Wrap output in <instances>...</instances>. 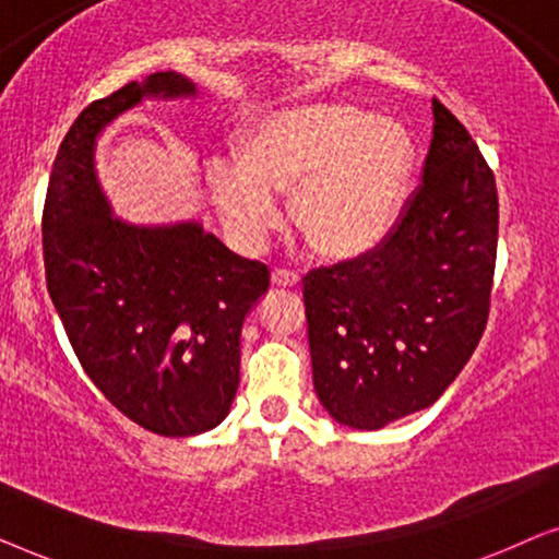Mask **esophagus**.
I'll return each instance as SVG.
<instances>
[{"mask_svg":"<svg viewBox=\"0 0 559 559\" xmlns=\"http://www.w3.org/2000/svg\"><path fill=\"white\" fill-rule=\"evenodd\" d=\"M272 285L274 287H297V285H300V277H297L295 272L274 270L272 272Z\"/></svg>","mask_w":559,"mask_h":559,"instance_id":"obj_1","label":"esophagus"}]
</instances>
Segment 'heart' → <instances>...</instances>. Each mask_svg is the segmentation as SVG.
<instances>
[{
	"label": "heart",
	"mask_w": 559,
	"mask_h": 559,
	"mask_svg": "<svg viewBox=\"0 0 559 559\" xmlns=\"http://www.w3.org/2000/svg\"><path fill=\"white\" fill-rule=\"evenodd\" d=\"M415 150L402 124L354 104H310L257 124L241 163L211 165L218 216L241 251L262 249L280 224L274 195L295 189L293 224L328 259L377 247L400 213Z\"/></svg>",
	"instance_id": "obj_1"
}]
</instances>
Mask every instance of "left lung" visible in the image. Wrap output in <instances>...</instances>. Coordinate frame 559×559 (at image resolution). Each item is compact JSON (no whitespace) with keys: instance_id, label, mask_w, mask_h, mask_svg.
Here are the masks:
<instances>
[{"instance_id":"obj_1","label":"left lung","mask_w":559,"mask_h":559,"mask_svg":"<svg viewBox=\"0 0 559 559\" xmlns=\"http://www.w3.org/2000/svg\"><path fill=\"white\" fill-rule=\"evenodd\" d=\"M423 180L377 247L305 274L318 400L341 425L379 430L430 407L488 323L499 193L461 121L432 98Z\"/></svg>"}]
</instances>
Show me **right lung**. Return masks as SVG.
Returning a JSON list of instances; mask_svg holds the SVG:
<instances>
[{
  "mask_svg": "<svg viewBox=\"0 0 559 559\" xmlns=\"http://www.w3.org/2000/svg\"><path fill=\"white\" fill-rule=\"evenodd\" d=\"M173 71L127 83L79 114L60 142L43 209L50 300L83 371L144 430L188 438L216 427L239 389L241 325L270 270L201 224L111 218L94 173L102 129L144 96H193Z\"/></svg>",
  "mask_w": 559,
  "mask_h": 559,
  "instance_id": "right-lung-1",
  "label": "right lung"
}]
</instances>
